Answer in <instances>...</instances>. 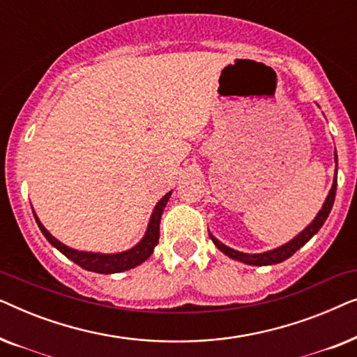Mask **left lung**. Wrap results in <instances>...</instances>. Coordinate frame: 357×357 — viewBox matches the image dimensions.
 <instances>
[{"label":"left lung","mask_w":357,"mask_h":357,"mask_svg":"<svg viewBox=\"0 0 357 357\" xmlns=\"http://www.w3.org/2000/svg\"><path fill=\"white\" fill-rule=\"evenodd\" d=\"M335 162L338 164V155H336V151H335ZM336 185H338V180H336V172H335L333 185H331V190H330L328 197H326L324 206H321L319 214H317L314 221H312L309 226L304 229V231H302L301 234H297V236L292 238V241L284 243V245H281V247H278V248H273V250H268V252H263V253H243V252L234 250V248L224 245V243L219 242L218 238L214 237L211 232H209V237H211V241H213L214 245H216L222 253H226L229 258H232V260L243 261V263H247V265H253V266L276 265V263L284 261L289 257L294 255V253L299 250L301 247H304L305 243L309 242L310 238L314 237L315 234L320 231V227L324 226V222L326 221V218H328L331 208H333L335 195H336Z\"/></svg>","instance_id":"8db88e82"}]
</instances>
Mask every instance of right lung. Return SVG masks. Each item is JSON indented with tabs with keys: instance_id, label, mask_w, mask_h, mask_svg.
Here are the masks:
<instances>
[{
	"instance_id": "1",
	"label": "right lung",
	"mask_w": 357,
	"mask_h": 357,
	"mask_svg": "<svg viewBox=\"0 0 357 357\" xmlns=\"http://www.w3.org/2000/svg\"><path fill=\"white\" fill-rule=\"evenodd\" d=\"M170 195L172 192H169L167 195H164L162 198L159 199L158 204H155L153 214H151L148 229H146L144 237L136 243L133 248L130 250L120 252V253H94V252H81V250H75V248L65 245L60 241H56L55 237L52 236L50 232L43 227V224L38 221L36 211H33V216H36V221L40 227V231L48 242L52 243L53 247L58 248L63 255L70 258L71 261H75L76 265H79L81 268H84L87 271H94V273H102V275H112V273H120V271H126L131 270V268L141 265V263L148 260L151 257V253L154 252V247L158 245L159 242V224H160V218H162L164 208L167 204Z\"/></svg>"
}]
</instances>
